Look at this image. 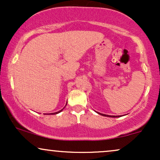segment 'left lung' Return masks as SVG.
<instances>
[{"instance_id":"left-lung-1","label":"left lung","mask_w":160,"mask_h":160,"mask_svg":"<svg viewBox=\"0 0 160 160\" xmlns=\"http://www.w3.org/2000/svg\"><path fill=\"white\" fill-rule=\"evenodd\" d=\"M99 113V114H101V115H102V116H104V117H120V116H109V115H106V114H103V113Z\"/></svg>"}]
</instances>
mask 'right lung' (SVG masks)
<instances>
[{"mask_svg":"<svg viewBox=\"0 0 160 160\" xmlns=\"http://www.w3.org/2000/svg\"><path fill=\"white\" fill-rule=\"evenodd\" d=\"M62 111V110H61V111H58V112H56V113H52V114H56V113H59V112H61ZM51 114V113H50Z\"/></svg>","mask_w":160,"mask_h":160,"instance_id":"1","label":"right lung"}]
</instances>
